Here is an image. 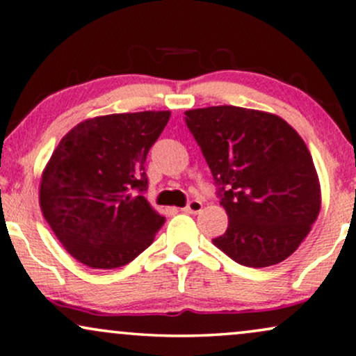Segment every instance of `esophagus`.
Returning <instances> with one entry per match:
<instances>
[{
    "label": "esophagus",
    "mask_w": 356,
    "mask_h": 356,
    "mask_svg": "<svg viewBox=\"0 0 356 356\" xmlns=\"http://www.w3.org/2000/svg\"><path fill=\"white\" fill-rule=\"evenodd\" d=\"M202 208H203V203L200 200H191L186 207L182 208V211L188 213V215H197V213L202 211Z\"/></svg>",
    "instance_id": "esophagus-1"
}]
</instances>
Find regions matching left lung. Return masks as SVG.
<instances>
[{
    "label": "left lung",
    "mask_w": 356,
    "mask_h": 356,
    "mask_svg": "<svg viewBox=\"0 0 356 356\" xmlns=\"http://www.w3.org/2000/svg\"><path fill=\"white\" fill-rule=\"evenodd\" d=\"M211 170L227 229L213 244L245 267H270L295 252L321 208L309 149L283 118L236 106L186 112Z\"/></svg>",
    "instance_id": "left-lung-1"
}]
</instances>
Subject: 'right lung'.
<instances>
[{
	"instance_id": "right-lung-1",
	"label": "right lung",
	"mask_w": 356,
	"mask_h": 356,
	"mask_svg": "<svg viewBox=\"0 0 356 356\" xmlns=\"http://www.w3.org/2000/svg\"><path fill=\"white\" fill-rule=\"evenodd\" d=\"M170 112L113 113L68 131L42 174L40 208L63 248L92 268L148 249L165 218L145 198L146 156Z\"/></svg>"
}]
</instances>
